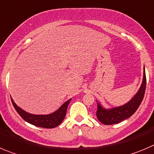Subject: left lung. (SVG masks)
I'll list each match as a JSON object with an SVG mask.
<instances>
[{
    "mask_svg": "<svg viewBox=\"0 0 154 154\" xmlns=\"http://www.w3.org/2000/svg\"><path fill=\"white\" fill-rule=\"evenodd\" d=\"M146 74L145 71H143V79L141 87L137 94L128 103L124 106L114 108L112 109H105L98 103L97 111V117L98 120L104 125H114L131 117L137 111L143 100L146 90Z\"/></svg>",
    "mask_w": 154,
    "mask_h": 154,
    "instance_id": "1",
    "label": "left lung"
}]
</instances>
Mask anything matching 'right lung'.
Instances as JSON below:
<instances>
[{
    "label": "right lung",
    "mask_w": 154,
    "mask_h": 154,
    "mask_svg": "<svg viewBox=\"0 0 154 154\" xmlns=\"http://www.w3.org/2000/svg\"><path fill=\"white\" fill-rule=\"evenodd\" d=\"M70 100H71V99L67 100L58 109V110L54 112V113L46 115V116L45 115L38 116V115L29 114V113L21 109L20 108L18 107L14 102V100L11 99L13 106L15 108L16 111L18 112V114L22 117V119H23L26 122H27L29 124L40 128H55L57 125H59L62 122L66 116L67 106H68Z\"/></svg>",
    "instance_id": "1"
}]
</instances>
